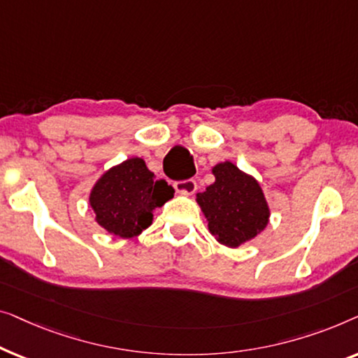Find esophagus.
Returning a JSON list of instances; mask_svg holds the SVG:
<instances>
[{
	"instance_id": "obj_1",
	"label": "esophagus",
	"mask_w": 358,
	"mask_h": 358,
	"mask_svg": "<svg viewBox=\"0 0 358 358\" xmlns=\"http://www.w3.org/2000/svg\"><path fill=\"white\" fill-rule=\"evenodd\" d=\"M173 188L177 189L180 194H193L198 185H196V180L188 178V180H178L173 183Z\"/></svg>"
}]
</instances>
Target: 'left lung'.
<instances>
[{"mask_svg": "<svg viewBox=\"0 0 358 358\" xmlns=\"http://www.w3.org/2000/svg\"><path fill=\"white\" fill-rule=\"evenodd\" d=\"M213 173L215 181L196 199L210 234L235 248L264 230L269 220L268 203L258 181L231 162L215 165Z\"/></svg>", "mask_w": 358, "mask_h": 358, "instance_id": "left-lung-1", "label": "left lung"}]
</instances>
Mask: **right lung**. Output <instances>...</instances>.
Returning a JSON list of instances; mask_svg holds the SVG:
<instances>
[{"label":"right lung","instance_id":"1","mask_svg":"<svg viewBox=\"0 0 358 358\" xmlns=\"http://www.w3.org/2000/svg\"><path fill=\"white\" fill-rule=\"evenodd\" d=\"M173 198L167 181L155 180L139 157L110 169L95 183L90 206L95 220L110 234L131 238L152 224V210Z\"/></svg>","mask_w":358,"mask_h":358}]
</instances>
